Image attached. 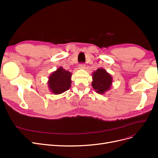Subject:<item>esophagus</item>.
<instances>
[{"label": "esophagus", "instance_id": "1", "mask_svg": "<svg viewBox=\"0 0 158 158\" xmlns=\"http://www.w3.org/2000/svg\"><path fill=\"white\" fill-rule=\"evenodd\" d=\"M79 69H85V64L84 63H81L79 64Z\"/></svg>", "mask_w": 158, "mask_h": 158}]
</instances>
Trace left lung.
<instances>
[{"instance_id": "left-lung-1", "label": "left lung", "mask_w": 158, "mask_h": 158, "mask_svg": "<svg viewBox=\"0 0 158 158\" xmlns=\"http://www.w3.org/2000/svg\"><path fill=\"white\" fill-rule=\"evenodd\" d=\"M92 85L98 94H103L111 87L113 78L103 69H98L92 74Z\"/></svg>"}]
</instances>
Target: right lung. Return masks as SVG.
Wrapping results in <instances>:
<instances>
[{"label":"right lung","mask_w":158,"mask_h":158,"mask_svg":"<svg viewBox=\"0 0 158 158\" xmlns=\"http://www.w3.org/2000/svg\"><path fill=\"white\" fill-rule=\"evenodd\" d=\"M72 74L63 67H59L52 73L49 78V89L55 95L60 94L67 91L71 86Z\"/></svg>","instance_id":"add662e5"}]
</instances>
